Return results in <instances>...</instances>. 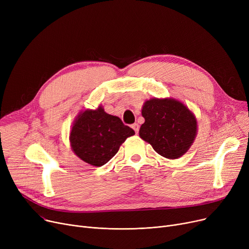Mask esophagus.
<instances>
[{
  "instance_id": "esophagus-1",
  "label": "esophagus",
  "mask_w": 249,
  "mask_h": 249,
  "mask_svg": "<svg viewBox=\"0 0 249 249\" xmlns=\"http://www.w3.org/2000/svg\"><path fill=\"white\" fill-rule=\"evenodd\" d=\"M132 128L134 129L135 133H138V131H139V125H138L137 123H134V124H132Z\"/></svg>"
}]
</instances>
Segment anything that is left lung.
I'll use <instances>...</instances> for the list:
<instances>
[{"instance_id":"8db88e82","label":"left lung","mask_w":249,"mask_h":249,"mask_svg":"<svg viewBox=\"0 0 249 249\" xmlns=\"http://www.w3.org/2000/svg\"><path fill=\"white\" fill-rule=\"evenodd\" d=\"M145 122L139 136L165 159L184 155L197 135V120L187 106L178 100L153 98L143 105Z\"/></svg>"}]
</instances>
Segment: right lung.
<instances>
[{"label":"right lung","mask_w":249,"mask_h":249,"mask_svg":"<svg viewBox=\"0 0 249 249\" xmlns=\"http://www.w3.org/2000/svg\"><path fill=\"white\" fill-rule=\"evenodd\" d=\"M135 132L123 124L119 117L104 111L86 110L77 115L71 130L72 151L85 162L94 166L106 164L119 150L122 143Z\"/></svg>","instance_id":"1"}]
</instances>
